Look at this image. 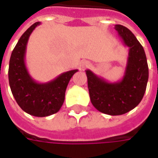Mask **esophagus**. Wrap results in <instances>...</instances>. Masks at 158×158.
I'll return each instance as SVG.
<instances>
[{"label":"esophagus","instance_id":"1","mask_svg":"<svg viewBox=\"0 0 158 158\" xmlns=\"http://www.w3.org/2000/svg\"><path fill=\"white\" fill-rule=\"evenodd\" d=\"M91 65V64H90V62L89 61H82L81 62V67L82 68H87V67H89Z\"/></svg>","mask_w":158,"mask_h":158}]
</instances>
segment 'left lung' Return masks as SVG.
<instances>
[{
  "label": "left lung",
  "mask_w": 158,
  "mask_h": 158,
  "mask_svg": "<svg viewBox=\"0 0 158 158\" xmlns=\"http://www.w3.org/2000/svg\"><path fill=\"white\" fill-rule=\"evenodd\" d=\"M114 28L129 48L123 79L110 83L92 71H85L92 104L100 112L111 116L124 114L138 106L144 95L149 78L146 55L142 45L127 27L115 25Z\"/></svg>",
  "instance_id": "obj_1"
}]
</instances>
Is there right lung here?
I'll use <instances>...</instances> for the list:
<instances>
[{
    "label": "right lung",
    "instance_id": "obj_1",
    "mask_svg": "<svg viewBox=\"0 0 158 158\" xmlns=\"http://www.w3.org/2000/svg\"><path fill=\"white\" fill-rule=\"evenodd\" d=\"M40 24L38 21L31 26L14 48L9 60L8 80L13 96L22 110L35 117H47L60 110L67 85L78 70L63 73L47 83H38L30 76L25 64L27 44L30 34Z\"/></svg>",
    "mask_w": 158,
    "mask_h": 158
}]
</instances>
